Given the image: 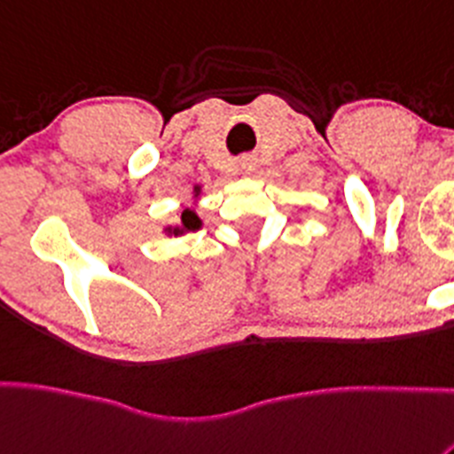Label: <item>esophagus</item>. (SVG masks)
<instances>
[{
  "label": "esophagus",
  "instance_id": "esophagus-1",
  "mask_svg": "<svg viewBox=\"0 0 454 454\" xmlns=\"http://www.w3.org/2000/svg\"><path fill=\"white\" fill-rule=\"evenodd\" d=\"M239 169L244 175H253L257 169V159L255 156H241L239 159Z\"/></svg>",
  "mask_w": 454,
  "mask_h": 454
}]
</instances>
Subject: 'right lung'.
Masks as SVG:
<instances>
[{"mask_svg":"<svg viewBox=\"0 0 454 454\" xmlns=\"http://www.w3.org/2000/svg\"><path fill=\"white\" fill-rule=\"evenodd\" d=\"M199 194H201V185H197V188H194L192 197L199 199ZM201 226H203V222H201V219H199L197 210H194V207H185L184 213H181L179 223H176V226H165L163 228V235L179 237V235H185V232L199 231V228H201Z\"/></svg>","mask_w":454,"mask_h":454,"instance_id":"add662e5","label":"right lung"}]
</instances>
